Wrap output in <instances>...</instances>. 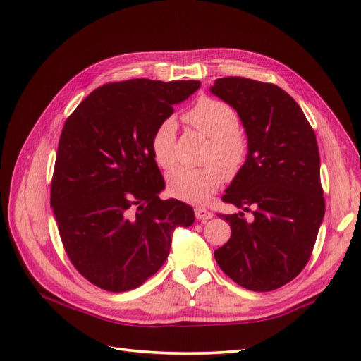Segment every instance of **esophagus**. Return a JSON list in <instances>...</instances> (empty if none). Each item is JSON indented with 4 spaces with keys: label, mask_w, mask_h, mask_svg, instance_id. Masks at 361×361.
<instances>
[{
    "label": "esophagus",
    "mask_w": 361,
    "mask_h": 361,
    "mask_svg": "<svg viewBox=\"0 0 361 361\" xmlns=\"http://www.w3.org/2000/svg\"><path fill=\"white\" fill-rule=\"evenodd\" d=\"M194 214H195V218H197V220H202V221H206V220H209V218H212V212L207 211L206 207H203V206H195Z\"/></svg>",
    "instance_id": "34e87169"
}]
</instances>
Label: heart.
<instances>
[{
	"instance_id": "heart-1",
	"label": "heart",
	"mask_w": 361,
	"mask_h": 361,
	"mask_svg": "<svg viewBox=\"0 0 361 361\" xmlns=\"http://www.w3.org/2000/svg\"><path fill=\"white\" fill-rule=\"evenodd\" d=\"M183 120L209 140L206 149V166L199 169L180 167L167 180L173 197L187 202H203L226 180L241 171L248 157V140L239 130V116L228 104L202 97L183 114ZM152 154L159 167L170 170L176 166V122L161 120L150 140Z\"/></svg>"
}]
</instances>
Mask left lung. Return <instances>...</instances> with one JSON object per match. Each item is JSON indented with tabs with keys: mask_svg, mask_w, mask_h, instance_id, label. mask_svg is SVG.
I'll return each mask as SVG.
<instances>
[{
	"mask_svg": "<svg viewBox=\"0 0 361 361\" xmlns=\"http://www.w3.org/2000/svg\"><path fill=\"white\" fill-rule=\"evenodd\" d=\"M211 92L235 108L248 138L244 167L221 197L241 212L218 214L232 235L215 260L239 286L274 290L307 265L325 214L314 130L276 84L226 76Z\"/></svg>",
	"mask_w": 361,
	"mask_h": 361,
	"instance_id": "1",
	"label": "left lung"
}]
</instances>
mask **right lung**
<instances>
[{"instance_id": "right-lung-1", "label": "right lung", "mask_w": 361, "mask_h": 361, "mask_svg": "<svg viewBox=\"0 0 361 361\" xmlns=\"http://www.w3.org/2000/svg\"><path fill=\"white\" fill-rule=\"evenodd\" d=\"M197 89L200 81L108 82L64 123L51 206L69 260L94 286H141L166 262L174 228L194 223L191 206L159 199L166 183L150 140Z\"/></svg>"}]
</instances>
